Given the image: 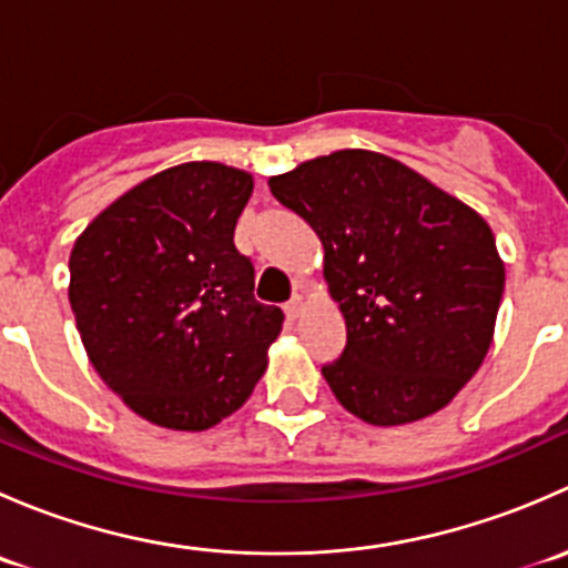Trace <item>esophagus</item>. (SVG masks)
<instances>
[{"label":"esophagus","mask_w":568,"mask_h":568,"mask_svg":"<svg viewBox=\"0 0 568 568\" xmlns=\"http://www.w3.org/2000/svg\"><path fill=\"white\" fill-rule=\"evenodd\" d=\"M283 311H285V318L296 321V318L302 316V311H305V302H302V296H294V300H291V302H285Z\"/></svg>","instance_id":"obj_1"}]
</instances>
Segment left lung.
Wrapping results in <instances>:
<instances>
[{"label":"left lung","mask_w":568,"mask_h":568,"mask_svg":"<svg viewBox=\"0 0 568 568\" xmlns=\"http://www.w3.org/2000/svg\"><path fill=\"white\" fill-rule=\"evenodd\" d=\"M268 189L324 244L348 341L321 374L343 409L404 426L448 406L489 352L506 285L484 216L363 148L302 162Z\"/></svg>","instance_id":"left-lung-1"}]
</instances>
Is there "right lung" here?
<instances>
[{
    "mask_svg": "<svg viewBox=\"0 0 568 568\" xmlns=\"http://www.w3.org/2000/svg\"><path fill=\"white\" fill-rule=\"evenodd\" d=\"M252 175L186 162L106 205L71 250L68 300L90 363L153 426L205 432L255 390L283 311L233 244Z\"/></svg>",
    "mask_w": 568,
    "mask_h": 568,
    "instance_id": "right-lung-1",
    "label": "right lung"
}]
</instances>
